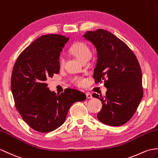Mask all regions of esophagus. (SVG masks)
Wrapping results in <instances>:
<instances>
[{"label":"esophagus","instance_id":"obj_1","mask_svg":"<svg viewBox=\"0 0 158 158\" xmlns=\"http://www.w3.org/2000/svg\"><path fill=\"white\" fill-rule=\"evenodd\" d=\"M86 96L88 99H90V98H92V96H91V94L90 93H87L86 94Z\"/></svg>","mask_w":158,"mask_h":158}]
</instances>
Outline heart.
I'll return each mask as SVG.
<instances>
[{"mask_svg":"<svg viewBox=\"0 0 158 158\" xmlns=\"http://www.w3.org/2000/svg\"><path fill=\"white\" fill-rule=\"evenodd\" d=\"M69 52L81 62L87 61L91 55L90 47L87 43L84 42H77L73 44L69 48ZM63 64L64 58L60 57L59 60H58V64L60 67H62ZM72 82L76 85L81 86L84 83V79L81 77H75L74 78H73Z\"/></svg>","mask_w":158,"mask_h":158,"instance_id":"b5f03b06","label":"heart"}]
</instances>
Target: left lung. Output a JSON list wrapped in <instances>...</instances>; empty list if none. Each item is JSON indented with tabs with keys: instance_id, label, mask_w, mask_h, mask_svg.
<instances>
[{
	"instance_id": "obj_1",
	"label": "left lung",
	"mask_w": 158,
	"mask_h": 158,
	"mask_svg": "<svg viewBox=\"0 0 158 158\" xmlns=\"http://www.w3.org/2000/svg\"><path fill=\"white\" fill-rule=\"evenodd\" d=\"M83 36L98 52L95 82L104 81L107 88L104 96L92 94L102 102L97 118L107 125H123L133 117L143 96L139 62L130 48L110 31L99 29Z\"/></svg>"
}]
</instances>
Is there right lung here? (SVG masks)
<instances>
[{
    "label": "right lung",
    "instance_id": "right-lung-1",
    "mask_svg": "<svg viewBox=\"0 0 158 158\" xmlns=\"http://www.w3.org/2000/svg\"><path fill=\"white\" fill-rule=\"evenodd\" d=\"M69 40L58 34L42 35L19 55L14 64L10 87L15 105L25 122L40 133L61 126L71 106L86 99L85 94L70 88L56 94L46 83L59 73L60 53Z\"/></svg>",
    "mask_w": 158,
    "mask_h": 158
}]
</instances>
